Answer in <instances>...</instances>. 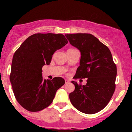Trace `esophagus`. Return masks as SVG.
I'll use <instances>...</instances> for the list:
<instances>
[{
  "mask_svg": "<svg viewBox=\"0 0 132 132\" xmlns=\"http://www.w3.org/2000/svg\"><path fill=\"white\" fill-rule=\"evenodd\" d=\"M69 83H70V81L67 80H65V84H69Z\"/></svg>",
  "mask_w": 132,
  "mask_h": 132,
  "instance_id": "obj_1",
  "label": "esophagus"
}]
</instances>
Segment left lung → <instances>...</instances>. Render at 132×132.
Wrapping results in <instances>:
<instances>
[{"label": "left lung", "instance_id": "obj_1", "mask_svg": "<svg viewBox=\"0 0 132 132\" xmlns=\"http://www.w3.org/2000/svg\"><path fill=\"white\" fill-rule=\"evenodd\" d=\"M71 45L80 51V66L74 78H87L85 86L75 81L70 93L71 103L77 110L87 114L98 112L110 102L116 89V65L109 48L91 34H67Z\"/></svg>", "mask_w": 132, "mask_h": 132}]
</instances>
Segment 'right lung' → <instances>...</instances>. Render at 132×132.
Returning a JSON list of instances; mask_svg holds the SVG:
<instances>
[{
  "mask_svg": "<svg viewBox=\"0 0 132 132\" xmlns=\"http://www.w3.org/2000/svg\"><path fill=\"white\" fill-rule=\"evenodd\" d=\"M62 34H34L27 38L13 57L10 81L17 102L30 112L48 107L57 89L65 83L61 77L43 79L42 67L50 64L54 53L68 43Z\"/></svg>",
  "mask_w": 132,
  "mask_h": 132,
  "instance_id": "obj_1",
  "label": "right lung"
}]
</instances>
